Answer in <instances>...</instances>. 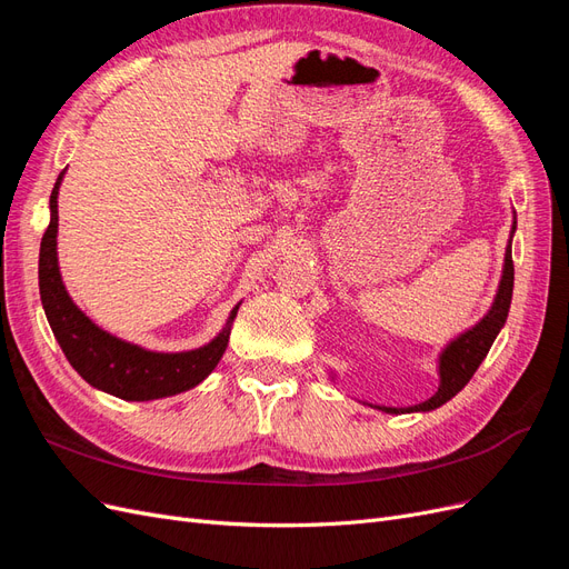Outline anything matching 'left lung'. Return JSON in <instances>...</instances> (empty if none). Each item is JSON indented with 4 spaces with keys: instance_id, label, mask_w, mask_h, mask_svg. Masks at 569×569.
I'll return each mask as SVG.
<instances>
[{
    "instance_id": "obj_1",
    "label": "left lung",
    "mask_w": 569,
    "mask_h": 569,
    "mask_svg": "<svg viewBox=\"0 0 569 569\" xmlns=\"http://www.w3.org/2000/svg\"><path fill=\"white\" fill-rule=\"evenodd\" d=\"M515 228H518V220L512 218V230H510V239L506 247V256H503V272H501V282H498L493 303L487 311V316L481 318L477 325H472L470 330L460 332L456 339H451L446 347L441 349L439 358H437V375H439V389L435 391V396H429L427 401L416 403V406H406V408H393V406H377V403H368L366 406L389 412V416H401V412H429L439 406H443L446 401H451L453 396L472 380L475 370L481 366V360L487 358L493 339L498 337V332L503 330V325L508 320V311H510V299H512V282H515V268H512V234ZM330 380L335 382L337 375L330 370Z\"/></svg>"
}]
</instances>
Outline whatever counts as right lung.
I'll use <instances>...</instances> for the list:
<instances>
[{
    "mask_svg": "<svg viewBox=\"0 0 569 569\" xmlns=\"http://www.w3.org/2000/svg\"><path fill=\"white\" fill-rule=\"evenodd\" d=\"M63 176L66 170L57 178L49 197L51 218L40 244L38 274L44 316L68 363L84 382L123 401H153L194 389L213 372L226 353L232 322L242 301L232 308L222 330L209 343L189 351H149L140 343L101 330L76 306L59 270V187Z\"/></svg>",
    "mask_w": 569,
    "mask_h": 569,
    "instance_id": "1",
    "label": "right lung"
}]
</instances>
